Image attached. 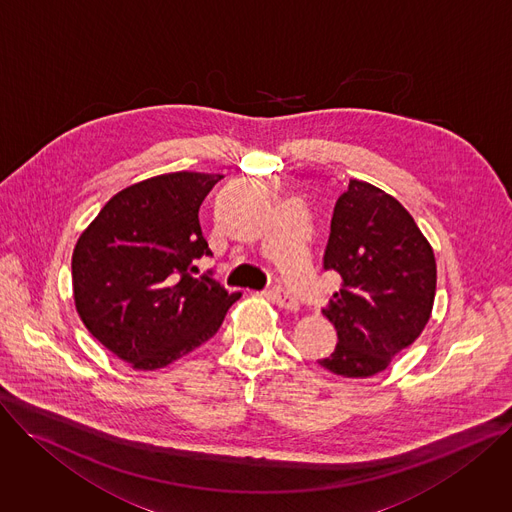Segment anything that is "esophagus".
Listing matches in <instances>:
<instances>
[{
	"label": "esophagus",
	"instance_id": "obj_1",
	"mask_svg": "<svg viewBox=\"0 0 512 512\" xmlns=\"http://www.w3.org/2000/svg\"><path fill=\"white\" fill-rule=\"evenodd\" d=\"M270 299L280 307V309H287V311H297L299 303L285 291V289H272L270 291Z\"/></svg>",
	"mask_w": 512,
	"mask_h": 512
}]
</instances>
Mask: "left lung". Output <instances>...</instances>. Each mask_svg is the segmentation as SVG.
Masks as SVG:
<instances>
[{
    "label": "left lung",
    "instance_id": "1",
    "mask_svg": "<svg viewBox=\"0 0 512 512\" xmlns=\"http://www.w3.org/2000/svg\"><path fill=\"white\" fill-rule=\"evenodd\" d=\"M323 268L342 276L323 315L337 329L323 368L374 376L411 346L435 299V256L409 211L384 191L352 179L337 197Z\"/></svg>",
    "mask_w": 512,
    "mask_h": 512
}]
</instances>
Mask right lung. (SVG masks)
Returning a JSON list of instances; mask_svg holds the SVG:
<instances>
[{"instance_id":"right-lung-1","label":"right lung","mask_w":512,"mask_h":512,"mask_svg":"<svg viewBox=\"0 0 512 512\" xmlns=\"http://www.w3.org/2000/svg\"><path fill=\"white\" fill-rule=\"evenodd\" d=\"M219 175L170 173L111 197L73 252V293L91 335L138 370H156L211 339L242 293L193 276L213 256L199 207Z\"/></svg>"}]
</instances>
